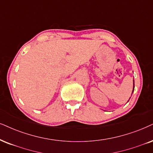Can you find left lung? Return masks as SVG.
Returning a JSON list of instances; mask_svg holds the SVG:
<instances>
[{"instance_id": "obj_1", "label": "left lung", "mask_w": 153, "mask_h": 153, "mask_svg": "<svg viewBox=\"0 0 153 153\" xmlns=\"http://www.w3.org/2000/svg\"><path fill=\"white\" fill-rule=\"evenodd\" d=\"M134 88H135V85H134V80H133V91H132V94L133 92V91H134ZM132 94H131V95H132ZM131 98V97H130ZM130 98H129V100H130ZM129 101V100H128V102Z\"/></svg>"}]
</instances>
